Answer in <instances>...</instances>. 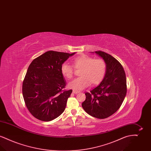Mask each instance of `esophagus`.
I'll return each mask as SVG.
<instances>
[{"label":"esophagus","mask_w":151,"mask_h":151,"mask_svg":"<svg viewBox=\"0 0 151 151\" xmlns=\"http://www.w3.org/2000/svg\"><path fill=\"white\" fill-rule=\"evenodd\" d=\"M72 93L74 94L78 93H79V92L76 91H72Z\"/></svg>","instance_id":"obj_1"}]
</instances>
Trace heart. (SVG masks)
Returning a JSON list of instances; mask_svg holds the SVG:
<instances>
[{"instance_id": "obj_1", "label": "heart", "mask_w": 151, "mask_h": 151, "mask_svg": "<svg viewBox=\"0 0 151 151\" xmlns=\"http://www.w3.org/2000/svg\"><path fill=\"white\" fill-rule=\"evenodd\" d=\"M74 68L81 70L79 73L80 78L72 80L68 84V87L80 91L89 86L90 83L92 85L100 83L106 73V64L102 59H94L83 55L73 60L72 65L63 63L61 66V72L66 78L71 79L74 74Z\"/></svg>"}]
</instances>
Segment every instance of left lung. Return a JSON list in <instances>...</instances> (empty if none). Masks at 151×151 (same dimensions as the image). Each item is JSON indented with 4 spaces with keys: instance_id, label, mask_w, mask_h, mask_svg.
<instances>
[{
    "instance_id": "8db88e82",
    "label": "left lung",
    "mask_w": 151,
    "mask_h": 151,
    "mask_svg": "<svg viewBox=\"0 0 151 151\" xmlns=\"http://www.w3.org/2000/svg\"><path fill=\"white\" fill-rule=\"evenodd\" d=\"M96 54L104 59L106 71L100 84L90 92H86L82 107L93 117L106 118L119 109L127 92L126 74L122 65L115 58L104 51Z\"/></svg>"
}]
</instances>
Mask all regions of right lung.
Listing matches in <instances>:
<instances>
[{
	"instance_id": "obj_1",
	"label": "right lung",
	"mask_w": 151,
	"mask_h": 151,
	"mask_svg": "<svg viewBox=\"0 0 151 151\" xmlns=\"http://www.w3.org/2000/svg\"><path fill=\"white\" fill-rule=\"evenodd\" d=\"M75 53L49 51L29 65L22 91L27 108L37 119L50 121L65 111L72 90L65 89L66 82L61 66Z\"/></svg>"
}]
</instances>
